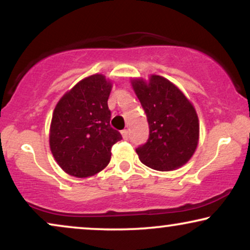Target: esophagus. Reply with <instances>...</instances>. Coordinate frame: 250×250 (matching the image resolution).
<instances>
[{
    "mask_svg": "<svg viewBox=\"0 0 250 250\" xmlns=\"http://www.w3.org/2000/svg\"><path fill=\"white\" fill-rule=\"evenodd\" d=\"M122 135H123V138H124L125 140H127L129 138V131H128V129H123Z\"/></svg>",
    "mask_w": 250,
    "mask_h": 250,
    "instance_id": "1",
    "label": "esophagus"
}]
</instances>
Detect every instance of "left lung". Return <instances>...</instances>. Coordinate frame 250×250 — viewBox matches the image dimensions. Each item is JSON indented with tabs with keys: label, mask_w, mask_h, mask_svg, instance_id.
Segmentation results:
<instances>
[{
	"label": "left lung",
	"mask_w": 250,
	"mask_h": 250,
	"mask_svg": "<svg viewBox=\"0 0 250 250\" xmlns=\"http://www.w3.org/2000/svg\"><path fill=\"white\" fill-rule=\"evenodd\" d=\"M132 86L146 115L149 139L136 148L141 163L156 170L183 166L196 151L199 123L193 105L166 78L152 75L149 83L133 80Z\"/></svg>",
	"instance_id": "1"
}]
</instances>
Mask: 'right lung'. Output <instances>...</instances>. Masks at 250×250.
<instances>
[{"mask_svg":"<svg viewBox=\"0 0 250 250\" xmlns=\"http://www.w3.org/2000/svg\"><path fill=\"white\" fill-rule=\"evenodd\" d=\"M111 83L104 75L88 76L67 92L54 108L50 127L51 152L69 175L87 177L110 162L122 135L110 126L108 98Z\"/></svg>","mask_w":250,"mask_h":250,"instance_id":"1","label":"right lung"}]
</instances>
